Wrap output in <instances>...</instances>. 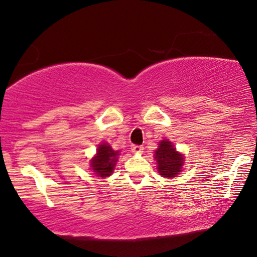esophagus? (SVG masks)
Returning <instances> with one entry per match:
<instances>
[{
	"label": "esophagus",
	"mask_w": 257,
	"mask_h": 257,
	"mask_svg": "<svg viewBox=\"0 0 257 257\" xmlns=\"http://www.w3.org/2000/svg\"><path fill=\"white\" fill-rule=\"evenodd\" d=\"M132 151L135 152V153H142L143 152V147L142 145H136V144H133L132 145Z\"/></svg>",
	"instance_id": "obj_1"
}]
</instances>
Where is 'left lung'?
Listing matches in <instances>:
<instances>
[{
	"mask_svg": "<svg viewBox=\"0 0 257 257\" xmlns=\"http://www.w3.org/2000/svg\"><path fill=\"white\" fill-rule=\"evenodd\" d=\"M155 159L157 160L159 174L167 179H172L179 174L185 163L182 153L178 152L173 143L168 140L159 142V147L155 152Z\"/></svg>",
	"mask_w": 257,
	"mask_h": 257,
	"instance_id": "1",
	"label": "left lung"
}]
</instances>
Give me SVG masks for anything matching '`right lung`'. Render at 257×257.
<instances>
[{"instance_id":"obj_1","label":"right lung","mask_w":257,"mask_h":257,"mask_svg":"<svg viewBox=\"0 0 257 257\" xmlns=\"http://www.w3.org/2000/svg\"><path fill=\"white\" fill-rule=\"evenodd\" d=\"M118 151H114L108 143H102L97 149V155L91 159V168L97 177L112 175L117 162Z\"/></svg>"}]
</instances>
